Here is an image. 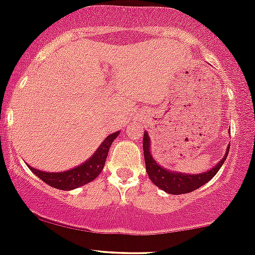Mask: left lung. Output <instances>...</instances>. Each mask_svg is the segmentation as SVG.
<instances>
[{
	"mask_svg": "<svg viewBox=\"0 0 255 255\" xmlns=\"http://www.w3.org/2000/svg\"><path fill=\"white\" fill-rule=\"evenodd\" d=\"M149 137L148 133L145 132L143 136V153H144V161H145V170H147L148 176H149L150 181L159 187L160 189L165 190L168 194H187L190 191H194L199 189L200 187L206 184L208 181L216 176L218 172L219 168L224 164L225 159H227L229 149L227 150V154L220 161L211 168L207 172H204L201 174H185V173H174L171 171L165 170V168L160 167V166L154 161L151 158L150 150H149Z\"/></svg>",
	"mask_w": 255,
	"mask_h": 255,
	"instance_id": "8db88e82",
	"label": "left lung"
}]
</instances>
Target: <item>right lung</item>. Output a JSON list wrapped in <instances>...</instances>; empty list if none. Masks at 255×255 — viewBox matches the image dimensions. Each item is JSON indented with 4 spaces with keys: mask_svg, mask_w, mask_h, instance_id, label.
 Returning a JSON list of instances; mask_svg holds the SVG:
<instances>
[{
    "mask_svg": "<svg viewBox=\"0 0 255 255\" xmlns=\"http://www.w3.org/2000/svg\"><path fill=\"white\" fill-rule=\"evenodd\" d=\"M118 135L119 131L108 136L107 138L101 143V145H100L99 149L96 150V153L94 154L87 162L78 166V167L72 168V170L65 171V172L53 173L36 170V168L31 167V166H28V167H30V170L32 171L37 177H39L43 182L49 184L50 187L61 190L76 189V188L82 187V185L94 181V179L101 173V171L104 170V166L106 159H107L108 150H110L111 144H112V142L116 139V137Z\"/></svg>",
    "mask_w": 255,
    "mask_h": 255,
    "instance_id": "1",
    "label": "right lung"
}]
</instances>
